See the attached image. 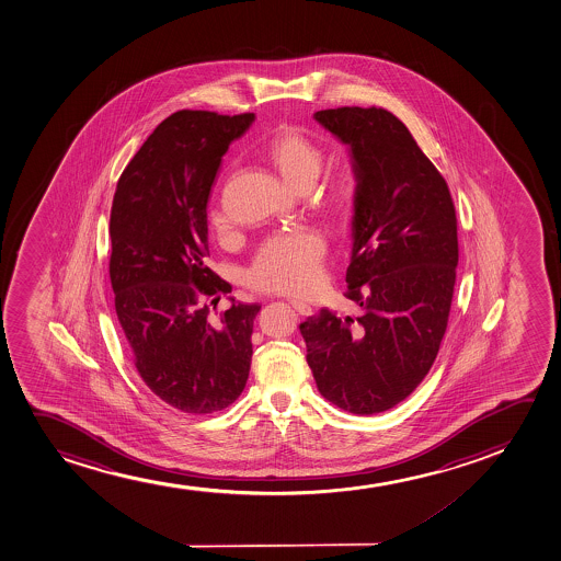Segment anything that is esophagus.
Wrapping results in <instances>:
<instances>
[{"label":"esophagus","mask_w":561,"mask_h":561,"mask_svg":"<svg viewBox=\"0 0 561 561\" xmlns=\"http://www.w3.org/2000/svg\"><path fill=\"white\" fill-rule=\"evenodd\" d=\"M290 306H293V308H295V310H297L300 316L308 317L313 313L311 306H308L306 302H300V300H290Z\"/></svg>","instance_id":"esophagus-1"}]
</instances>
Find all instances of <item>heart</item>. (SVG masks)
<instances>
[{
  "mask_svg": "<svg viewBox=\"0 0 561 561\" xmlns=\"http://www.w3.org/2000/svg\"><path fill=\"white\" fill-rule=\"evenodd\" d=\"M266 159L297 192H306L321 174L324 152L321 146L297 127H282L266 146ZM358 197V180L351 171L332 174L319 192V205L324 210L343 216ZM210 224L216 231L227 229V216L214 208ZM324 242L313 231L277 234L261 244L251 261L245 279L253 289L282 295H304L323 277Z\"/></svg>",
  "mask_w": 561,
  "mask_h": 561,
  "instance_id": "heart-1",
  "label": "heart"
}]
</instances>
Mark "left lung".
Masks as SVG:
<instances>
[{
    "label": "left lung",
    "mask_w": 561,
    "mask_h": 561,
    "mask_svg": "<svg viewBox=\"0 0 561 561\" xmlns=\"http://www.w3.org/2000/svg\"><path fill=\"white\" fill-rule=\"evenodd\" d=\"M350 146L358 197L345 297L300 324L319 392L353 415L405 400L434 364L455 293L456 210L447 182L394 114L340 106L313 114Z\"/></svg>",
    "instance_id": "8db88e82"
}]
</instances>
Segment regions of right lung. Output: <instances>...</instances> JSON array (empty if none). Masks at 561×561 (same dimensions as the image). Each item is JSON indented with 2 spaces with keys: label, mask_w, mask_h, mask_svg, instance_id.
I'll use <instances>...</instances> for the list:
<instances>
[{
  "label": "right lung",
  "mask_w": 561,
  "mask_h": 561,
  "mask_svg": "<svg viewBox=\"0 0 561 561\" xmlns=\"http://www.w3.org/2000/svg\"><path fill=\"white\" fill-rule=\"evenodd\" d=\"M253 114L179 111L122 172L111 210L114 306L146 387L190 415L231 405L250 376L259 304L210 316L231 285L206 264V205L219 163Z\"/></svg>",
  "instance_id": "right-lung-1"
}]
</instances>
